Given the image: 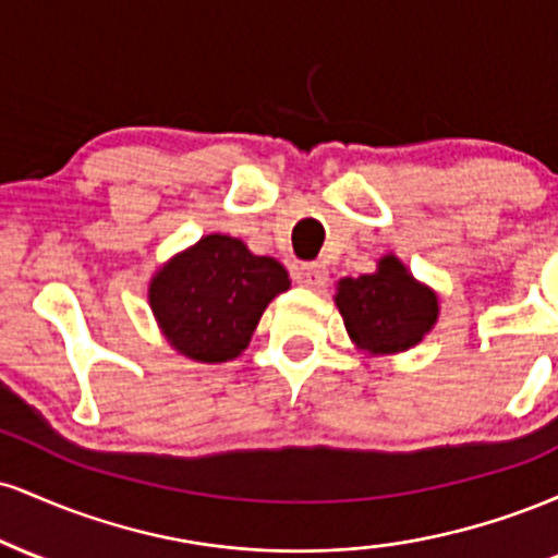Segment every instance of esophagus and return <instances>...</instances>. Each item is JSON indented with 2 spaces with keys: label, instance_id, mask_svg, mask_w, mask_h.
<instances>
[{
  "label": "esophagus",
  "instance_id": "1",
  "mask_svg": "<svg viewBox=\"0 0 558 558\" xmlns=\"http://www.w3.org/2000/svg\"><path fill=\"white\" fill-rule=\"evenodd\" d=\"M293 280L304 288H323L328 283V270L319 262H304L293 270Z\"/></svg>",
  "mask_w": 558,
  "mask_h": 558
}]
</instances>
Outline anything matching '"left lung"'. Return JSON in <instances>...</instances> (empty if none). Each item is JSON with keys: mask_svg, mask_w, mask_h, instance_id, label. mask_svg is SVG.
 <instances>
[{"mask_svg": "<svg viewBox=\"0 0 558 558\" xmlns=\"http://www.w3.org/2000/svg\"><path fill=\"white\" fill-rule=\"evenodd\" d=\"M336 306L351 341L369 354L412 349L438 319L435 291L417 283L393 254L377 262L373 275L338 280Z\"/></svg>", "mask_w": 558, "mask_h": 558, "instance_id": "8db88e82", "label": "left lung"}]
</instances>
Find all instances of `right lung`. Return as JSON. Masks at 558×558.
<instances>
[{
    "label": "right lung",
    "mask_w": 558,
    "mask_h": 558,
    "mask_svg": "<svg viewBox=\"0 0 558 558\" xmlns=\"http://www.w3.org/2000/svg\"><path fill=\"white\" fill-rule=\"evenodd\" d=\"M291 288L286 267L230 235H204L149 283V304L175 351L194 362H230L246 349L267 304Z\"/></svg>",
    "instance_id": "right-lung-1"
}]
</instances>
